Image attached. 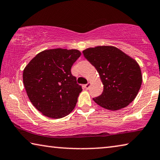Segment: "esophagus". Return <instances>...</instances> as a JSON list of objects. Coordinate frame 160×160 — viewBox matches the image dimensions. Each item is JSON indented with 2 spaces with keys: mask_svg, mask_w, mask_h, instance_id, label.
Returning a JSON list of instances; mask_svg holds the SVG:
<instances>
[{
  "mask_svg": "<svg viewBox=\"0 0 160 160\" xmlns=\"http://www.w3.org/2000/svg\"><path fill=\"white\" fill-rule=\"evenodd\" d=\"M90 82H88L87 84L84 85V88H85V89H88V88H90Z\"/></svg>",
  "mask_w": 160,
  "mask_h": 160,
  "instance_id": "esophagus-1",
  "label": "esophagus"
}]
</instances>
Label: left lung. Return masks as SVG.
I'll list each match as a JSON object with an SVG mask.
<instances>
[{
    "mask_svg": "<svg viewBox=\"0 0 160 160\" xmlns=\"http://www.w3.org/2000/svg\"><path fill=\"white\" fill-rule=\"evenodd\" d=\"M82 52L96 68L104 85L102 93L93 98L98 105L118 110L135 100L142 81L140 68L135 60L112 46L90 48Z\"/></svg>",
    "mask_w": 160,
    "mask_h": 160,
    "instance_id": "obj_1",
    "label": "left lung"
}]
</instances>
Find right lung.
Wrapping results in <instances>:
<instances>
[{
    "mask_svg": "<svg viewBox=\"0 0 160 160\" xmlns=\"http://www.w3.org/2000/svg\"><path fill=\"white\" fill-rule=\"evenodd\" d=\"M80 55L78 50H44L25 68L22 79L27 95L42 115L62 118L75 108L82 89L71 68Z\"/></svg>",
    "mask_w": 160,
    "mask_h": 160,
    "instance_id": "right-lung-1",
    "label": "right lung"
}]
</instances>
